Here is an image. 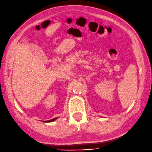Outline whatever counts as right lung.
I'll return each instance as SVG.
<instances>
[{
    "label": "right lung",
    "instance_id": "right-lung-1",
    "mask_svg": "<svg viewBox=\"0 0 152 152\" xmlns=\"http://www.w3.org/2000/svg\"><path fill=\"white\" fill-rule=\"evenodd\" d=\"M58 118H53L52 120H48V121H44V122H53V121L56 120Z\"/></svg>",
    "mask_w": 152,
    "mask_h": 152
}]
</instances>
